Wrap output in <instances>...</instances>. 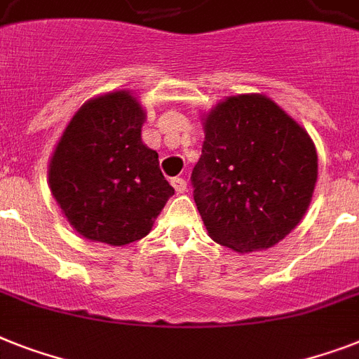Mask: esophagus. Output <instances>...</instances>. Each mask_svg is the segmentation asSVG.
Wrapping results in <instances>:
<instances>
[{"mask_svg": "<svg viewBox=\"0 0 359 359\" xmlns=\"http://www.w3.org/2000/svg\"><path fill=\"white\" fill-rule=\"evenodd\" d=\"M171 184H173L177 194H184L186 188H188V184H186V180L182 179V177H175V179H171Z\"/></svg>", "mask_w": 359, "mask_h": 359, "instance_id": "esophagus-1", "label": "esophagus"}]
</instances>
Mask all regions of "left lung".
Segmentation results:
<instances>
[{
	"instance_id": "obj_1",
	"label": "left lung",
	"mask_w": 359,
	"mask_h": 359,
	"mask_svg": "<svg viewBox=\"0 0 359 359\" xmlns=\"http://www.w3.org/2000/svg\"><path fill=\"white\" fill-rule=\"evenodd\" d=\"M205 133L191 186L210 238L238 252L276 245L301 223L316 188L308 133L258 94L217 104Z\"/></svg>"
}]
</instances>
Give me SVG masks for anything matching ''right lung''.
Returning <instances> with one entry per match:
<instances>
[{
  "label": "right lung",
  "mask_w": 359,
  "mask_h": 359,
  "mask_svg": "<svg viewBox=\"0 0 359 359\" xmlns=\"http://www.w3.org/2000/svg\"><path fill=\"white\" fill-rule=\"evenodd\" d=\"M144 119L129 92H114L84 103L58 142L49 188L69 225L88 240H142L175 194L158 153L142 142Z\"/></svg>",
  "instance_id": "right-lung-1"
}]
</instances>
